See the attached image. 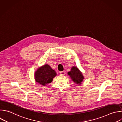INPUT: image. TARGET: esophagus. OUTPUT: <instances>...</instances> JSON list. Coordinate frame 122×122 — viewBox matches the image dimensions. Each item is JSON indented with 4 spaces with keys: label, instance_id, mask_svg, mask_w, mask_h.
I'll use <instances>...</instances> for the list:
<instances>
[{
    "label": "esophagus",
    "instance_id": "34e87169",
    "mask_svg": "<svg viewBox=\"0 0 122 122\" xmlns=\"http://www.w3.org/2000/svg\"><path fill=\"white\" fill-rule=\"evenodd\" d=\"M60 74L61 75H64L65 74V72L64 71H61L60 72Z\"/></svg>",
    "mask_w": 122,
    "mask_h": 122
}]
</instances>
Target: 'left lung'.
Returning a JSON list of instances; mask_svg holds the SVG:
<instances>
[{
	"label": "left lung",
	"mask_w": 122,
	"mask_h": 122,
	"mask_svg": "<svg viewBox=\"0 0 122 122\" xmlns=\"http://www.w3.org/2000/svg\"><path fill=\"white\" fill-rule=\"evenodd\" d=\"M68 74L70 76L72 80L76 83L80 84L84 79L82 73L76 67H73Z\"/></svg>",
	"instance_id": "obj_1"
}]
</instances>
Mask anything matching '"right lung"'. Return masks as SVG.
<instances>
[{
	"label": "right lung",
	"mask_w": 122,
	"mask_h": 122,
	"mask_svg": "<svg viewBox=\"0 0 122 122\" xmlns=\"http://www.w3.org/2000/svg\"><path fill=\"white\" fill-rule=\"evenodd\" d=\"M56 75L55 71L48 64L38 69L35 72L36 81L42 85H46L52 82L53 78Z\"/></svg>",
	"instance_id": "right-lung-1"
}]
</instances>
